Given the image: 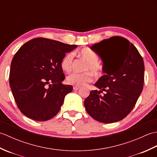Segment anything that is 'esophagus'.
I'll use <instances>...</instances> for the list:
<instances>
[{
  "instance_id": "obj_1",
  "label": "esophagus",
  "mask_w": 157,
  "mask_h": 157,
  "mask_svg": "<svg viewBox=\"0 0 157 157\" xmlns=\"http://www.w3.org/2000/svg\"><path fill=\"white\" fill-rule=\"evenodd\" d=\"M79 88H80L79 86H73V90H78Z\"/></svg>"
}]
</instances>
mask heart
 Segmentation results:
<instances>
[{
    "instance_id": "heart-1",
    "label": "heart",
    "mask_w": 157,
    "mask_h": 157,
    "mask_svg": "<svg viewBox=\"0 0 157 157\" xmlns=\"http://www.w3.org/2000/svg\"><path fill=\"white\" fill-rule=\"evenodd\" d=\"M79 55L81 57L86 60V64L85 65L84 70V71H90L97 75L99 74L101 70V67L98 63V56L92 50L88 48L83 49L79 52ZM73 61V53L69 52L62 58L60 65L61 69L65 72H69L71 70L72 64ZM93 77L92 74L89 71H86L83 73L73 72L69 74L66 78V82L68 84L82 86L87 84L88 83L92 81Z\"/></svg>"
}]
</instances>
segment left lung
I'll return each instance as SVG.
<instances>
[{"instance_id": "obj_1", "label": "left lung", "mask_w": 157, "mask_h": 157, "mask_svg": "<svg viewBox=\"0 0 157 157\" xmlns=\"http://www.w3.org/2000/svg\"><path fill=\"white\" fill-rule=\"evenodd\" d=\"M91 48L102 58L105 75L94 84L99 90H92L85 99V109L98 121H119L132 111L142 91L144 61L135 46L121 36L104 40Z\"/></svg>"}]
</instances>
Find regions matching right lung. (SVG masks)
Returning <instances> with one entry per match:
<instances>
[{"label": "right lung", "mask_w": 157, "mask_h": 157, "mask_svg": "<svg viewBox=\"0 0 157 157\" xmlns=\"http://www.w3.org/2000/svg\"><path fill=\"white\" fill-rule=\"evenodd\" d=\"M44 38L25 43L13 56L9 84L17 107L36 121H47L57 114L72 86L65 85L60 65L66 52L77 48Z\"/></svg>", "instance_id": "1"}]
</instances>
